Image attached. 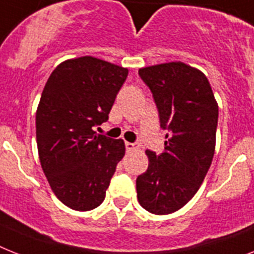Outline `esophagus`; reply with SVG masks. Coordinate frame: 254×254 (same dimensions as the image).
<instances>
[{
    "label": "esophagus",
    "instance_id": "1",
    "mask_svg": "<svg viewBox=\"0 0 254 254\" xmlns=\"http://www.w3.org/2000/svg\"><path fill=\"white\" fill-rule=\"evenodd\" d=\"M126 149H127V152H135V150L139 149V145L132 144V142H126Z\"/></svg>",
    "mask_w": 254,
    "mask_h": 254
}]
</instances>
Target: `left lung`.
<instances>
[{
	"instance_id": "8db88e82",
	"label": "left lung",
	"mask_w": 254,
	"mask_h": 254,
	"mask_svg": "<svg viewBox=\"0 0 254 254\" xmlns=\"http://www.w3.org/2000/svg\"><path fill=\"white\" fill-rule=\"evenodd\" d=\"M139 75L170 135L160 156L145 152L149 165L136 179L137 200L152 214H171L193 197L206 177L215 150L218 104L204 72L180 61L141 67Z\"/></svg>"
}]
</instances>
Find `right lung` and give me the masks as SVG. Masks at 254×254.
<instances>
[{"label":"right lung","mask_w":254,"mask_h":254,"mask_svg":"<svg viewBox=\"0 0 254 254\" xmlns=\"http://www.w3.org/2000/svg\"><path fill=\"white\" fill-rule=\"evenodd\" d=\"M127 75L126 67L84 56L58 64L44 87L36 110L40 163L57 198L72 210L101 205L125 157L122 139L93 127L109 119Z\"/></svg>","instance_id":"1"}]
</instances>
